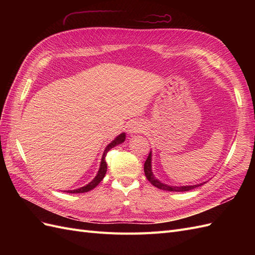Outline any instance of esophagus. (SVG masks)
I'll return each instance as SVG.
<instances>
[{
  "instance_id": "34e87169",
  "label": "esophagus",
  "mask_w": 255,
  "mask_h": 255,
  "mask_svg": "<svg viewBox=\"0 0 255 255\" xmlns=\"http://www.w3.org/2000/svg\"><path fill=\"white\" fill-rule=\"evenodd\" d=\"M128 133L129 134H137L143 132V126L139 121H133L128 127Z\"/></svg>"
}]
</instances>
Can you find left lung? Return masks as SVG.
Returning a JSON list of instances; mask_svg holds the SVG:
<instances>
[{
	"mask_svg": "<svg viewBox=\"0 0 255 255\" xmlns=\"http://www.w3.org/2000/svg\"><path fill=\"white\" fill-rule=\"evenodd\" d=\"M151 152L149 154L148 158L144 161V167H143V170H144V174L146 176V179L148 181L153 185V186H155L159 189H163V190H168V191H188L190 189H194L196 187L201 186L203 184H197V185H192V186H170V185H167V184H163L160 183L158 180H156L155 177H154L153 173H152V169H151Z\"/></svg>",
	"mask_w": 255,
	"mask_h": 255,
	"instance_id": "8db88e82",
	"label": "left lung"
}]
</instances>
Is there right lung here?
I'll return each mask as SVG.
<instances>
[{
    "label": "right lung",
    "mask_w": 255,
    "mask_h": 255,
    "mask_svg": "<svg viewBox=\"0 0 255 255\" xmlns=\"http://www.w3.org/2000/svg\"><path fill=\"white\" fill-rule=\"evenodd\" d=\"M125 139H126V134L122 133V134H120L117 138H115V139H114L109 145L106 146V149H105V151H104V153H103L102 160H101V165H100V169H99V171H98V174L96 175V177H95L94 180H92L90 183H88V184L86 185V186L81 187V188H79V189H74V190H68L67 192H69V194H81V192H87V191H89V190H91V189H94L95 187H97L98 185H99V183L103 180V177H104L105 174H106L107 164H106V161H105V156H106L107 152H109L111 149H113L114 146H116L117 144L122 143L123 141H125Z\"/></svg>",
    "instance_id": "right-lung-1"
}]
</instances>
